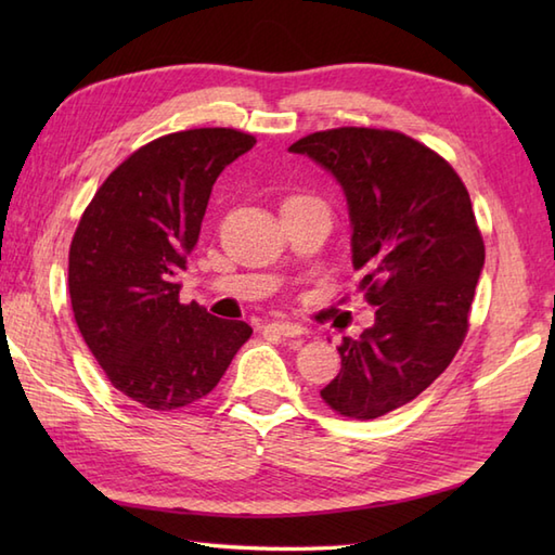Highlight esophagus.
<instances>
[{"instance_id": "34e87169", "label": "esophagus", "mask_w": 555, "mask_h": 555, "mask_svg": "<svg viewBox=\"0 0 555 555\" xmlns=\"http://www.w3.org/2000/svg\"><path fill=\"white\" fill-rule=\"evenodd\" d=\"M269 332H276L279 336H286V338H296L302 336L305 328L300 324H293V322H271L267 324Z\"/></svg>"}]
</instances>
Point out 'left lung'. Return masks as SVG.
Masks as SVG:
<instances>
[{
    "label": "left lung",
    "mask_w": 555,
    "mask_h": 555,
    "mask_svg": "<svg viewBox=\"0 0 555 555\" xmlns=\"http://www.w3.org/2000/svg\"><path fill=\"white\" fill-rule=\"evenodd\" d=\"M320 164L348 203L352 267L376 305L374 324L340 344L322 398L376 420L434 384L467 334L485 241L451 164L396 131L334 128L288 147Z\"/></svg>",
    "instance_id": "8db88e82"
}]
</instances>
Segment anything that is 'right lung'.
I'll return each instance as SVG.
<instances>
[{
	"label": "right lung",
	"mask_w": 555,
	"mask_h": 555,
	"mask_svg": "<svg viewBox=\"0 0 555 555\" xmlns=\"http://www.w3.org/2000/svg\"><path fill=\"white\" fill-rule=\"evenodd\" d=\"M257 140L233 128H193L152 140L102 183L68 253V296L92 356L150 410L205 398L253 328L181 305L211 185Z\"/></svg>",
	"instance_id": "add662e5"
}]
</instances>
